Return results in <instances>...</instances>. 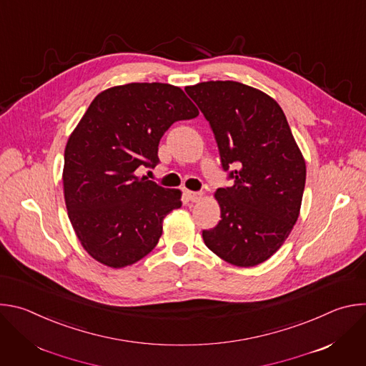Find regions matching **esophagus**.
Listing matches in <instances>:
<instances>
[{
  "mask_svg": "<svg viewBox=\"0 0 366 366\" xmlns=\"http://www.w3.org/2000/svg\"><path fill=\"white\" fill-rule=\"evenodd\" d=\"M185 194H187L188 199H189V201H192V202H197V201H199V199L202 198V192H194V191H187Z\"/></svg>",
  "mask_w": 366,
  "mask_h": 366,
  "instance_id": "34e87169",
  "label": "esophagus"
}]
</instances>
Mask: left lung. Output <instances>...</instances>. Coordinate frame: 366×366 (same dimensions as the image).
Returning <instances> with one entry per match:
<instances>
[{"instance_id":"1","label":"left lung","mask_w":366,"mask_h":366,"mask_svg":"<svg viewBox=\"0 0 366 366\" xmlns=\"http://www.w3.org/2000/svg\"><path fill=\"white\" fill-rule=\"evenodd\" d=\"M210 124L222 168L233 179L219 188L222 220L202 230L207 247L236 267L265 262L285 242L298 214L305 162L278 102L234 81L187 86Z\"/></svg>"}]
</instances>
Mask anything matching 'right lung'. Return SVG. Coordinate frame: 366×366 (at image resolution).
<instances>
[{
	"label": "right lung",
	"instance_id": "1",
	"mask_svg": "<svg viewBox=\"0 0 366 366\" xmlns=\"http://www.w3.org/2000/svg\"><path fill=\"white\" fill-rule=\"evenodd\" d=\"M197 116L181 88L161 82L113 86L89 104L66 143L64 192L72 227L98 262L123 268L158 244L181 191L136 171L158 165L165 132Z\"/></svg>",
	"mask_w": 366,
	"mask_h": 366
}]
</instances>
